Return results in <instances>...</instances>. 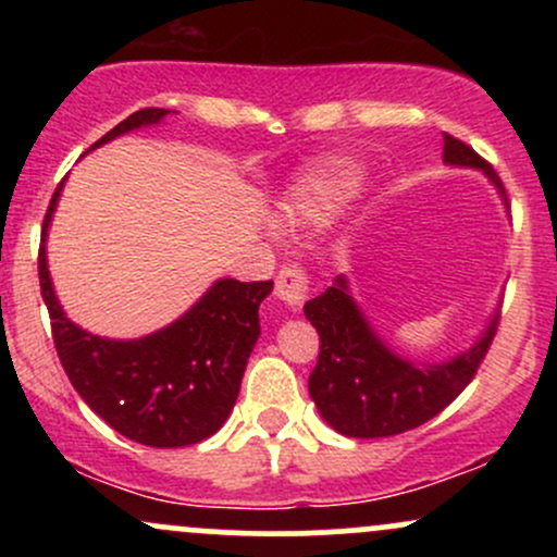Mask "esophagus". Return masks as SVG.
<instances>
[{
	"label": "esophagus",
	"mask_w": 557,
	"mask_h": 557,
	"mask_svg": "<svg viewBox=\"0 0 557 557\" xmlns=\"http://www.w3.org/2000/svg\"><path fill=\"white\" fill-rule=\"evenodd\" d=\"M274 293H277V298L283 300L287 309L298 311L304 300L309 298V277H306V272L298 264H287L277 274Z\"/></svg>",
	"instance_id": "obj_1"
}]
</instances>
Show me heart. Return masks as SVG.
<instances>
[{
    "label": "heart",
    "mask_w": 557,
    "mask_h": 557,
    "mask_svg": "<svg viewBox=\"0 0 557 557\" xmlns=\"http://www.w3.org/2000/svg\"><path fill=\"white\" fill-rule=\"evenodd\" d=\"M361 185V168L343 159H332L311 168L287 188L283 198L285 222L300 227L324 225L345 198H350Z\"/></svg>",
    "instance_id": "heart-1"
}]
</instances>
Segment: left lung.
Instances as JSON below:
<instances>
[{
    "label": "left lung",
    "instance_id": "left-lung-1",
    "mask_svg": "<svg viewBox=\"0 0 557 557\" xmlns=\"http://www.w3.org/2000/svg\"><path fill=\"white\" fill-rule=\"evenodd\" d=\"M443 140V162L450 168L482 170L508 209L495 170L463 140L447 133ZM304 314L322 343L309 376V393L319 413L345 437L372 440L417 430L461 395L487 356L500 309L490 317L469 350L440 363H419L395 354L363 317L343 274L322 296L306 300Z\"/></svg>",
    "mask_w": 557,
    "mask_h": 557
}]
</instances>
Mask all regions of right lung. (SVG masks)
<instances>
[{
  "mask_svg": "<svg viewBox=\"0 0 557 557\" xmlns=\"http://www.w3.org/2000/svg\"><path fill=\"white\" fill-rule=\"evenodd\" d=\"M168 114L157 107L133 112L91 149L162 123ZM62 185L65 181L57 185L44 216L38 280L70 382L94 413L133 443L183 447L212 437L238 400L248 356L261 335L259 306L274 283L216 280L183 317L151 335L136 341L94 335L62 311L47 264V235Z\"/></svg>",
  "mask_w": 557,
  "mask_h": 557,
  "instance_id": "1",
  "label": "right lung"
}]
</instances>
